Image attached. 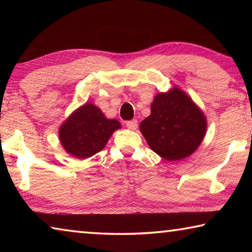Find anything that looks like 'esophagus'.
Here are the masks:
<instances>
[{
	"mask_svg": "<svg viewBox=\"0 0 252 252\" xmlns=\"http://www.w3.org/2000/svg\"><path fill=\"white\" fill-rule=\"evenodd\" d=\"M126 126L129 127L130 130H135L136 127H138V120H130V121H127L126 122Z\"/></svg>",
	"mask_w": 252,
	"mask_h": 252,
	"instance_id": "34e87169",
	"label": "esophagus"
}]
</instances>
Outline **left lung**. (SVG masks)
<instances>
[{
    "instance_id": "8db88e82",
    "label": "left lung",
    "mask_w": 252,
    "mask_h": 252,
    "mask_svg": "<svg viewBox=\"0 0 252 252\" xmlns=\"http://www.w3.org/2000/svg\"><path fill=\"white\" fill-rule=\"evenodd\" d=\"M206 129L203 113L177 88L159 93L151 104V114L140 125L149 147L168 161L181 160L197 150Z\"/></svg>"
}]
</instances>
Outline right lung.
<instances>
[{"label":"right lung","instance_id":"1","mask_svg":"<svg viewBox=\"0 0 252 252\" xmlns=\"http://www.w3.org/2000/svg\"><path fill=\"white\" fill-rule=\"evenodd\" d=\"M120 126V122L106 119L99 108L85 103L60 127V141L67 153L87 159L100 152Z\"/></svg>","mask_w":252,"mask_h":252}]
</instances>
